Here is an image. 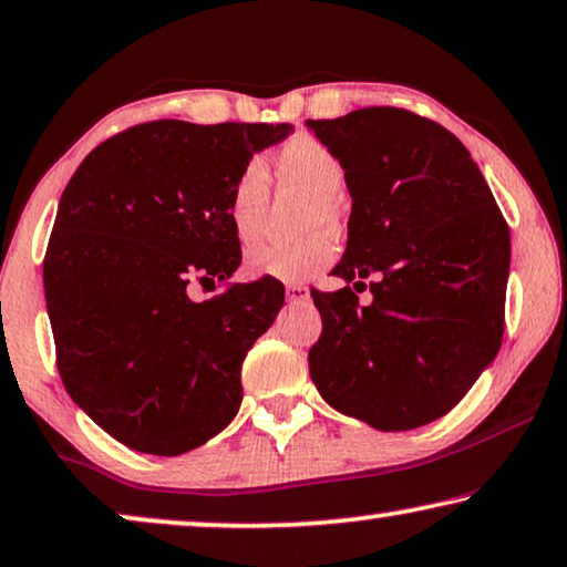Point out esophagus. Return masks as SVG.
<instances>
[{
  "label": "esophagus",
  "mask_w": 567,
  "mask_h": 567,
  "mask_svg": "<svg viewBox=\"0 0 567 567\" xmlns=\"http://www.w3.org/2000/svg\"><path fill=\"white\" fill-rule=\"evenodd\" d=\"M286 299L293 301V303H299V301H309V289H307V286H301V284H291V286H286Z\"/></svg>",
  "instance_id": "34e87169"
}]
</instances>
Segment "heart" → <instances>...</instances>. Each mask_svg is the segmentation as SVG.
I'll use <instances>...</instances> for the list:
<instances>
[{
    "label": "heart",
    "mask_w": 567,
    "mask_h": 567,
    "mask_svg": "<svg viewBox=\"0 0 567 567\" xmlns=\"http://www.w3.org/2000/svg\"><path fill=\"white\" fill-rule=\"evenodd\" d=\"M278 192L307 196L301 229L332 225L342 196L344 168L330 147L309 135H299L278 151ZM268 209V174L260 161H248L237 174L227 196V219L240 243H252L264 229ZM334 260V243L327 233H309L289 245H260L245 258V270L252 278H274L281 284H301L317 276Z\"/></svg>",
    "instance_id": "heart-1"
}]
</instances>
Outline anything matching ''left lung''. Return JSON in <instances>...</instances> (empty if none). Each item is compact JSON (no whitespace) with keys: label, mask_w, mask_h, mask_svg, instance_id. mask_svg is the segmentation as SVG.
I'll return each mask as SVG.
<instances>
[{"label":"left lung","mask_w":567,"mask_h":567,"mask_svg":"<svg viewBox=\"0 0 567 567\" xmlns=\"http://www.w3.org/2000/svg\"><path fill=\"white\" fill-rule=\"evenodd\" d=\"M338 155L352 196L348 248L311 291L322 334L309 350L317 391L381 432L445 416L491 365L504 338L512 240L467 147L437 122L396 106L309 120Z\"/></svg>","instance_id":"1"}]
</instances>
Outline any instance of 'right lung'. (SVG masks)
<instances>
[{
    "mask_svg": "<svg viewBox=\"0 0 567 567\" xmlns=\"http://www.w3.org/2000/svg\"><path fill=\"white\" fill-rule=\"evenodd\" d=\"M291 125L155 120L110 137L63 188L43 260L69 396L122 445L182 455L223 432L240 368L284 307V284L225 281L243 260L227 219L240 168Z\"/></svg>",
    "mask_w": 567,
    "mask_h": 567,
    "instance_id": "1",
    "label": "right lung"
}]
</instances>
